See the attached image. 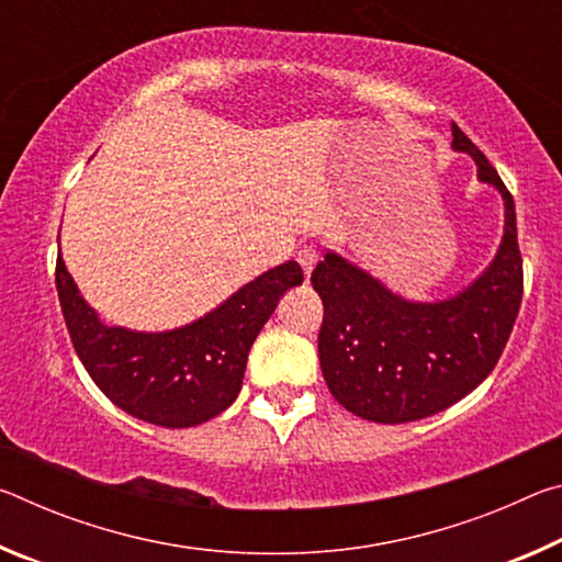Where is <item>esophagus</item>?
<instances>
[{
	"mask_svg": "<svg viewBox=\"0 0 562 562\" xmlns=\"http://www.w3.org/2000/svg\"><path fill=\"white\" fill-rule=\"evenodd\" d=\"M317 260H319V252L315 250V247L312 245H304V247H300V252H297V262L302 265V270H304V274H312V270H315V265H317Z\"/></svg>",
	"mask_w": 562,
	"mask_h": 562,
	"instance_id": "esophagus-1",
	"label": "esophagus"
}]
</instances>
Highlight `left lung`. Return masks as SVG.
<instances>
[{
  "label": "left lung",
  "mask_w": 562,
  "mask_h": 562,
  "mask_svg": "<svg viewBox=\"0 0 562 562\" xmlns=\"http://www.w3.org/2000/svg\"><path fill=\"white\" fill-rule=\"evenodd\" d=\"M453 150L469 154L481 183L506 207L496 258L469 288L439 302L396 294L337 252H327L312 288L325 304L319 367L331 396L355 416L406 424L439 414L471 394L506 349L522 297L516 205L496 168L451 123Z\"/></svg>",
  "instance_id": "left-lung-1"
}]
</instances>
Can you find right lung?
Masks as SVG:
<instances>
[{
    "mask_svg": "<svg viewBox=\"0 0 562 562\" xmlns=\"http://www.w3.org/2000/svg\"><path fill=\"white\" fill-rule=\"evenodd\" d=\"M302 280V268L290 260L186 327L133 331L103 325L66 270L61 247L56 258L66 329L89 376L123 412L166 429L211 422L235 402L255 337L282 294Z\"/></svg>",
    "mask_w": 562,
    "mask_h": 562,
    "instance_id": "right-lung-1",
    "label": "right lung"
}]
</instances>
